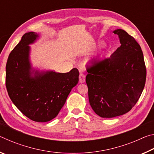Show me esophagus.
Instances as JSON below:
<instances>
[{
  "label": "esophagus",
  "instance_id": "obj_1",
  "mask_svg": "<svg viewBox=\"0 0 154 154\" xmlns=\"http://www.w3.org/2000/svg\"><path fill=\"white\" fill-rule=\"evenodd\" d=\"M79 81L80 83H83L85 81V75L83 73H80L79 76Z\"/></svg>",
  "mask_w": 154,
  "mask_h": 154
}]
</instances>
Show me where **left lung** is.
<instances>
[{
	"instance_id": "1",
	"label": "left lung",
	"mask_w": 154,
	"mask_h": 154,
	"mask_svg": "<svg viewBox=\"0 0 154 154\" xmlns=\"http://www.w3.org/2000/svg\"><path fill=\"white\" fill-rule=\"evenodd\" d=\"M120 47L110 58L88 67L85 81L89 102L101 118H114L131 110L137 103L146 80V67L140 46L126 31L117 29Z\"/></svg>"
}]
</instances>
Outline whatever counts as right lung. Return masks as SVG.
<instances>
[{
  "mask_svg": "<svg viewBox=\"0 0 154 154\" xmlns=\"http://www.w3.org/2000/svg\"><path fill=\"white\" fill-rule=\"evenodd\" d=\"M38 38L35 32L24 34L10 53L6 64V88L13 103L25 116L46 122L58 116L78 83L79 72L76 68L66 73L34 70L29 45Z\"/></svg>",
  "mask_w": 154,
  "mask_h": 154,
  "instance_id": "obj_1",
  "label": "right lung"
}]
</instances>
